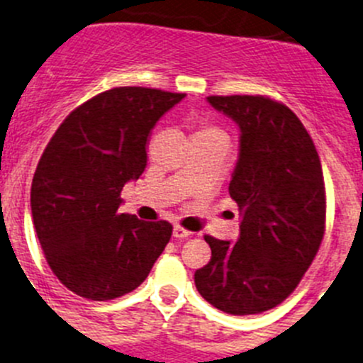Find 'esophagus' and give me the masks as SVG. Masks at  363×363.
I'll use <instances>...</instances> for the list:
<instances>
[{"instance_id":"esophagus-1","label":"esophagus","mask_w":363,"mask_h":363,"mask_svg":"<svg viewBox=\"0 0 363 363\" xmlns=\"http://www.w3.org/2000/svg\"><path fill=\"white\" fill-rule=\"evenodd\" d=\"M191 234H192L191 230H187V228H184V227H179V225H176L174 230H172V235H174L176 239H185V238H189Z\"/></svg>"}]
</instances>
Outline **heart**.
Returning a JSON list of instances; mask_svg holds the SVG:
<instances>
[{
	"label": "heart",
	"mask_w": 363,
	"mask_h": 363,
	"mask_svg": "<svg viewBox=\"0 0 363 363\" xmlns=\"http://www.w3.org/2000/svg\"><path fill=\"white\" fill-rule=\"evenodd\" d=\"M218 138L227 140V133L212 121H199L192 135V140H218Z\"/></svg>",
	"instance_id": "b5f03b06"
}]
</instances>
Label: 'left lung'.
<instances>
[{"label":"left lung","instance_id":"left-lung-1","mask_svg":"<svg viewBox=\"0 0 363 363\" xmlns=\"http://www.w3.org/2000/svg\"><path fill=\"white\" fill-rule=\"evenodd\" d=\"M241 129L228 192L239 207L238 242L205 235L199 295L230 315L268 311L290 297L325 232V187L310 133L288 106L262 95L207 97Z\"/></svg>","mask_w":363,"mask_h":363}]
</instances>
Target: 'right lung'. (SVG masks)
Returning <instances> with one entry per match:
<instances>
[{"label":"right lung","mask_w":363,"mask_h":363,"mask_svg":"<svg viewBox=\"0 0 363 363\" xmlns=\"http://www.w3.org/2000/svg\"><path fill=\"white\" fill-rule=\"evenodd\" d=\"M185 93L121 86L66 116L46 145L30 207L55 277L89 301L122 297L145 281L172 234L169 221L121 214L122 187L147 165L149 133Z\"/></svg>","instance_id":"add662e5"}]
</instances>
